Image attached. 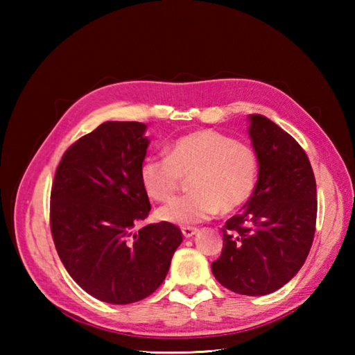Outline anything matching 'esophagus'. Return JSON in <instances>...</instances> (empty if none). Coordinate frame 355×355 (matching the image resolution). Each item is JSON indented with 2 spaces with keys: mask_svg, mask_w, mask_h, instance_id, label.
I'll use <instances>...</instances> for the list:
<instances>
[{
  "mask_svg": "<svg viewBox=\"0 0 355 355\" xmlns=\"http://www.w3.org/2000/svg\"><path fill=\"white\" fill-rule=\"evenodd\" d=\"M197 232H198L197 227H183V229H182V233H183L184 238H191V236H193Z\"/></svg>",
  "mask_w": 355,
  "mask_h": 355,
  "instance_id": "34e87169",
  "label": "esophagus"
}]
</instances>
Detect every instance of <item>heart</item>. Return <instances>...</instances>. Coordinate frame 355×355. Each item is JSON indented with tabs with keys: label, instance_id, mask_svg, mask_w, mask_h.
<instances>
[{
	"label": "heart",
	"instance_id": "1",
	"mask_svg": "<svg viewBox=\"0 0 355 355\" xmlns=\"http://www.w3.org/2000/svg\"><path fill=\"white\" fill-rule=\"evenodd\" d=\"M141 183L155 201H168L191 178L192 193L158 209L162 221L189 225L218 212L232 214L252 200L259 177L253 145L215 130H198L173 140L168 157H149L141 164Z\"/></svg>",
	"mask_w": 355,
	"mask_h": 355
}]
</instances>
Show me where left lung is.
Listing matches in <instances>:
<instances>
[{
	"instance_id": "obj_1",
	"label": "left lung",
	"mask_w": 355,
	"mask_h": 355,
	"mask_svg": "<svg viewBox=\"0 0 355 355\" xmlns=\"http://www.w3.org/2000/svg\"><path fill=\"white\" fill-rule=\"evenodd\" d=\"M259 177L243 212L223 227V252L212 273L225 288L266 296L302 268L313 245L318 198L304 148L262 114L250 116Z\"/></svg>"
}]
</instances>
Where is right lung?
<instances>
[{
    "label": "right lung",
    "instance_id": "right-lung-1",
    "mask_svg": "<svg viewBox=\"0 0 355 355\" xmlns=\"http://www.w3.org/2000/svg\"><path fill=\"white\" fill-rule=\"evenodd\" d=\"M140 122H105L65 150L50 193L53 243L69 275L102 302L126 305L164 281L183 235L171 223L137 225L150 205L140 169Z\"/></svg>",
    "mask_w": 355,
    "mask_h": 355
}]
</instances>
